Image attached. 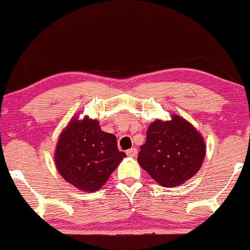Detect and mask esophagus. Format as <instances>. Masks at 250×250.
I'll return each instance as SVG.
<instances>
[{
	"mask_svg": "<svg viewBox=\"0 0 250 250\" xmlns=\"http://www.w3.org/2000/svg\"><path fill=\"white\" fill-rule=\"evenodd\" d=\"M127 155L129 157H135L137 155V149L136 148H130L127 150Z\"/></svg>",
	"mask_w": 250,
	"mask_h": 250,
	"instance_id": "obj_1",
	"label": "esophagus"
}]
</instances>
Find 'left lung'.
<instances>
[{"label": "left lung", "instance_id": "8db88e82", "mask_svg": "<svg viewBox=\"0 0 250 250\" xmlns=\"http://www.w3.org/2000/svg\"><path fill=\"white\" fill-rule=\"evenodd\" d=\"M137 161L163 187H177L199 171L206 146L199 131L182 117L156 120L149 125L147 140Z\"/></svg>", "mask_w": 250, "mask_h": 250}]
</instances>
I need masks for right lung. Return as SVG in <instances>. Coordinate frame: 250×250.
<instances>
[{
    "instance_id": "obj_1",
    "label": "right lung",
    "mask_w": 250,
    "mask_h": 250,
    "mask_svg": "<svg viewBox=\"0 0 250 250\" xmlns=\"http://www.w3.org/2000/svg\"><path fill=\"white\" fill-rule=\"evenodd\" d=\"M125 156L115 135L104 133L96 120H73L62 131L55 151L56 168L70 185L93 193L107 182Z\"/></svg>"
}]
</instances>
